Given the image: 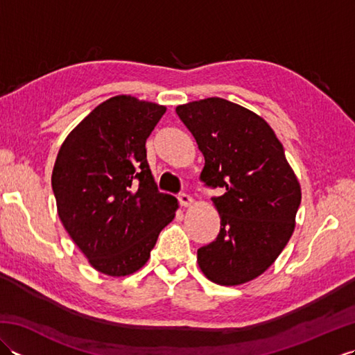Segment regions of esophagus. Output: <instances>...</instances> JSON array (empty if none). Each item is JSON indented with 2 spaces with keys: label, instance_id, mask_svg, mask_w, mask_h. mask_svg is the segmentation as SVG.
Masks as SVG:
<instances>
[{
  "label": "esophagus",
  "instance_id": "34e87169",
  "mask_svg": "<svg viewBox=\"0 0 355 355\" xmlns=\"http://www.w3.org/2000/svg\"><path fill=\"white\" fill-rule=\"evenodd\" d=\"M178 201H180V205L184 206V207L191 206L192 202H193V200H192L191 195H189V193H186V192H182V193L178 195Z\"/></svg>",
  "mask_w": 355,
  "mask_h": 355
}]
</instances>
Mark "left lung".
I'll return each instance as SVG.
<instances>
[{"instance_id":"8db88e82","label":"left lung","mask_w":355,"mask_h":355,"mask_svg":"<svg viewBox=\"0 0 355 355\" xmlns=\"http://www.w3.org/2000/svg\"><path fill=\"white\" fill-rule=\"evenodd\" d=\"M205 155L201 182L223 187L212 201L220 214L216 239L198 248V266L220 285L261 276L288 243L300 206V184L270 125L221 97L177 107Z\"/></svg>"}]
</instances>
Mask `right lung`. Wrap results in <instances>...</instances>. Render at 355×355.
<instances>
[{
  "mask_svg": "<svg viewBox=\"0 0 355 355\" xmlns=\"http://www.w3.org/2000/svg\"><path fill=\"white\" fill-rule=\"evenodd\" d=\"M166 107L116 96L67 135L51 173L58 215L88 262L126 276L148 262L178 207L158 191L146 160V139Z\"/></svg>",
  "mask_w": 355,
  "mask_h": 355,
  "instance_id": "obj_1",
  "label": "right lung"
}]
</instances>
